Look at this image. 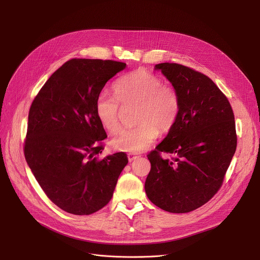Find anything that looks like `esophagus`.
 Here are the masks:
<instances>
[{"mask_svg": "<svg viewBox=\"0 0 260 260\" xmlns=\"http://www.w3.org/2000/svg\"><path fill=\"white\" fill-rule=\"evenodd\" d=\"M139 156H137L136 154H134V153H129V154H127V158H128V161L129 162H132V161H134V160H136L137 159Z\"/></svg>", "mask_w": 260, "mask_h": 260, "instance_id": "esophagus-1", "label": "esophagus"}]
</instances>
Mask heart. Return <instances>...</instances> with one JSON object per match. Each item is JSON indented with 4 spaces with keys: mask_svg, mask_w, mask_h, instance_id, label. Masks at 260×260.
I'll return each mask as SVG.
<instances>
[{
    "mask_svg": "<svg viewBox=\"0 0 260 260\" xmlns=\"http://www.w3.org/2000/svg\"><path fill=\"white\" fill-rule=\"evenodd\" d=\"M116 93L101 90L95 99L94 111L101 125L116 134L121 127L119 112L123 104H138L136 121L139 124L123 129L112 141L122 152L139 153L151 146L159 132L169 133L178 119L180 98L174 86L163 83L160 76L146 68H138L116 81Z\"/></svg>",
    "mask_w": 260,
    "mask_h": 260,
    "instance_id": "heart-1",
    "label": "heart"
}]
</instances>
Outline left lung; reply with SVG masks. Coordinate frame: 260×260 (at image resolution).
I'll list each match as a JSON object with an SVG mask.
<instances>
[{
    "label": "left lung",
    "instance_id": "1",
    "mask_svg": "<svg viewBox=\"0 0 260 260\" xmlns=\"http://www.w3.org/2000/svg\"><path fill=\"white\" fill-rule=\"evenodd\" d=\"M160 70L178 91L180 111L168 136L154 151L145 193L170 213H188L219 190L237 146L234 113L225 94L206 75L177 63ZM162 152L171 155L163 159Z\"/></svg>",
    "mask_w": 260,
    "mask_h": 260
}]
</instances>
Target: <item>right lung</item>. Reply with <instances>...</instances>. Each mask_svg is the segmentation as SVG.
<instances>
[{"label":"right lung","mask_w":260,"mask_h":260,"mask_svg":"<svg viewBox=\"0 0 260 260\" xmlns=\"http://www.w3.org/2000/svg\"><path fill=\"white\" fill-rule=\"evenodd\" d=\"M125 67L113 60L72 59L31 103L25 159L46 196L67 213L89 215L105 207L127 165L123 152L97 157L107 135L94 111L106 82Z\"/></svg>","instance_id":"obj_1"}]
</instances>
